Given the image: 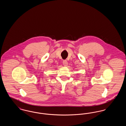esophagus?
<instances>
[{
    "label": "esophagus",
    "mask_w": 126,
    "mask_h": 126,
    "mask_svg": "<svg viewBox=\"0 0 126 126\" xmlns=\"http://www.w3.org/2000/svg\"><path fill=\"white\" fill-rule=\"evenodd\" d=\"M63 64L65 66H67L68 65V62L66 60H63Z\"/></svg>",
    "instance_id": "obj_1"
}]
</instances>
